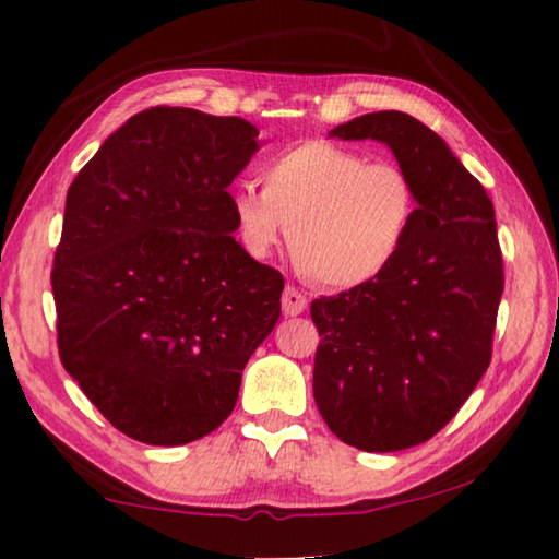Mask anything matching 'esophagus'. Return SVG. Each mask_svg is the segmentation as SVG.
Segmentation results:
<instances>
[{
	"label": "esophagus",
	"mask_w": 559,
	"mask_h": 559,
	"mask_svg": "<svg viewBox=\"0 0 559 559\" xmlns=\"http://www.w3.org/2000/svg\"><path fill=\"white\" fill-rule=\"evenodd\" d=\"M281 302H283V313L286 316H300L302 310L308 308L306 296H302L296 286H286V290H283L281 296Z\"/></svg>",
	"instance_id": "1"
}]
</instances>
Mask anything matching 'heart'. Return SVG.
I'll return each instance as SVG.
<instances>
[{
  "label": "heart",
  "mask_w": 559,
  "mask_h": 559,
  "mask_svg": "<svg viewBox=\"0 0 559 559\" xmlns=\"http://www.w3.org/2000/svg\"><path fill=\"white\" fill-rule=\"evenodd\" d=\"M263 189L243 182L231 194L236 239L266 259L288 234L290 251L310 278L353 288L400 257L419 210L412 175L394 163L330 140H302L266 159Z\"/></svg>",
  "instance_id": "obj_1"
}]
</instances>
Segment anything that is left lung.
<instances>
[{"mask_svg": "<svg viewBox=\"0 0 559 559\" xmlns=\"http://www.w3.org/2000/svg\"><path fill=\"white\" fill-rule=\"evenodd\" d=\"M330 138L380 140L419 194L390 269L310 302L320 416L349 447L402 451L447 427L490 365L503 296L493 202L437 132L406 112H367Z\"/></svg>", "mask_w": 559, "mask_h": 559, "instance_id": "obj_1", "label": "left lung"}]
</instances>
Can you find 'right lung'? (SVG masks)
<instances>
[{"label": "right lung", "mask_w": 559, "mask_h": 559, "mask_svg": "<svg viewBox=\"0 0 559 559\" xmlns=\"http://www.w3.org/2000/svg\"><path fill=\"white\" fill-rule=\"evenodd\" d=\"M259 150L234 116H132L69 187L51 288L59 357L126 437L182 447L239 400L283 276L234 239L226 187Z\"/></svg>", "instance_id": "right-lung-1"}]
</instances>
